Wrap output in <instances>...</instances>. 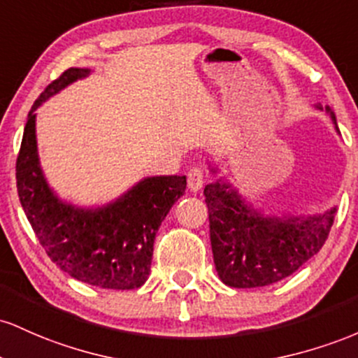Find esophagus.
Here are the masks:
<instances>
[{
    "label": "esophagus",
    "mask_w": 358,
    "mask_h": 358,
    "mask_svg": "<svg viewBox=\"0 0 358 358\" xmlns=\"http://www.w3.org/2000/svg\"><path fill=\"white\" fill-rule=\"evenodd\" d=\"M187 186L192 192H198L204 186V172L201 167H192L187 172Z\"/></svg>",
    "instance_id": "obj_1"
}]
</instances>
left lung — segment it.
Segmentation results:
<instances>
[{
  "mask_svg": "<svg viewBox=\"0 0 358 358\" xmlns=\"http://www.w3.org/2000/svg\"><path fill=\"white\" fill-rule=\"evenodd\" d=\"M327 111L338 130L330 106ZM204 196L216 272L223 284L236 289L271 286L294 274L321 250L336 213L331 208L315 216L267 218L222 180L208 184Z\"/></svg>",
  "mask_w": 358,
  "mask_h": 358,
  "instance_id": "1",
  "label": "left lung"
}]
</instances>
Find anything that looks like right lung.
<instances>
[{"label":"right lung","mask_w":358,"mask_h":358,"mask_svg":"<svg viewBox=\"0 0 358 358\" xmlns=\"http://www.w3.org/2000/svg\"><path fill=\"white\" fill-rule=\"evenodd\" d=\"M90 69L71 67L52 81L31 106L17 159L18 198L40 245L74 279L103 289H136L150 274L155 233L186 191V176L140 180L115 203L84 210L64 203L42 174L35 110Z\"/></svg>","instance_id":"obj_1"}]
</instances>
